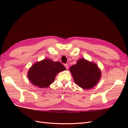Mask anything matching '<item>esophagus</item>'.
I'll return each mask as SVG.
<instances>
[{"label": "esophagus", "mask_w": 128, "mask_h": 128, "mask_svg": "<svg viewBox=\"0 0 128 128\" xmlns=\"http://www.w3.org/2000/svg\"><path fill=\"white\" fill-rule=\"evenodd\" d=\"M64 66H65L66 68L67 69H68V68H69V65H68V64H64Z\"/></svg>", "instance_id": "1"}]
</instances>
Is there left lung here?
<instances>
[{"instance_id":"1","label":"left lung","mask_w":128,"mask_h":128,"mask_svg":"<svg viewBox=\"0 0 128 128\" xmlns=\"http://www.w3.org/2000/svg\"><path fill=\"white\" fill-rule=\"evenodd\" d=\"M75 83L83 89H90L96 86L102 76V72L96 64L84 58L77 61L69 68Z\"/></svg>"}]
</instances>
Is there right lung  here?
<instances>
[{
  "label": "right lung",
  "instance_id": "add662e5",
  "mask_svg": "<svg viewBox=\"0 0 128 128\" xmlns=\"http://www.w3.org/2000/svg\"><path fill=\"white\" fill-rule=\"evenodd\" d=\"M66 68L59 61L44 59L34 63L28 72L29 80L39 88L48 87L54 81L58 73Z\"/></svg>",
  "mask_w": 128,
  "mask_h": 128
}]
</instances>
